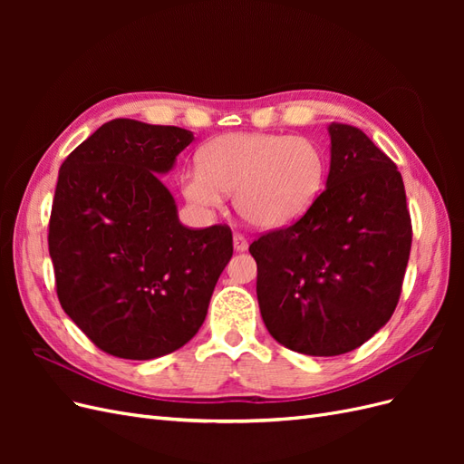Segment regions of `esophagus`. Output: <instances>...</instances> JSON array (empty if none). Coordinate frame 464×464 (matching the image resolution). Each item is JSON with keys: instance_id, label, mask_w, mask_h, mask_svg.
I'll return each instance as SVG.
<instances>
[{"instance_id": "esophagus-1", "label": "esophagus", "mask_w": 464, "mask_h": 464, "mask_svg": "<svg viewBox=\"0 0 464 464\" xmlns=\"http://www.w3.org/2000/svg\"><path fill=\"white\" fill-rule=\"evenodd\" d=\"M234 249L236 251H246L247 249V240H246V236H242V234H234Z\"/></svg>"}]
</instances>
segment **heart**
Masks as SVG:
<instances>
[{"mask_svg": "<svg viewBox=\"0 0 464 464\" xmlns=\"http://www.w3.org/2000/svg\"><path fill=\"white\" fill-rule=\"evenodd\" d=\"M199 168L186 170L179 189L199 210L234 207L257 228H280L314 207L325 188L327 154L310 137L280 133H227L199 150Z\"/></svg>", "mask_w": 464, "mask_h": 464, "instance_id": "heart-1", "label": "heart"}]
</instances>
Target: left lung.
Returning <instances> with one entry per match:
<instances>
[{
  "mask_svg": "<svg viewBox=\"0 0 464 464\" xmlns=\"http://www.w3.org/2000/svg\"><path fill=\"white\" fill-rule=\"evenodd\" d=\"M329 135L331 168L319 199L249 246L266 331L307 356L350 353L385 325L412 246L395 162L353 125L331 123Z\"/></svg>",
  "mask_w": 464,
  "mask_h": 464,
  "instance_id": "8db88e82",
  "label": "left lung"
}]
</instances>
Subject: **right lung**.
Listing matches in <instances>:
<instances>
[{"mask_svg":"<svg viewBox=\"0 0 464 464\" xmlns=\"http://www.w3.org/2000/svg\"><path fill=\"white\" fill-rule=\"evenodd\" d=\"M193 133L118 118L63 160L48 249L63 312L106 354L150 360L191 341L232 257L227 224L191 230L160 181Z\"/></svg>","mask_w":464,"mask_h":464,"instance_id":"right-lung-1","label":"right lung"}]
</instances>
